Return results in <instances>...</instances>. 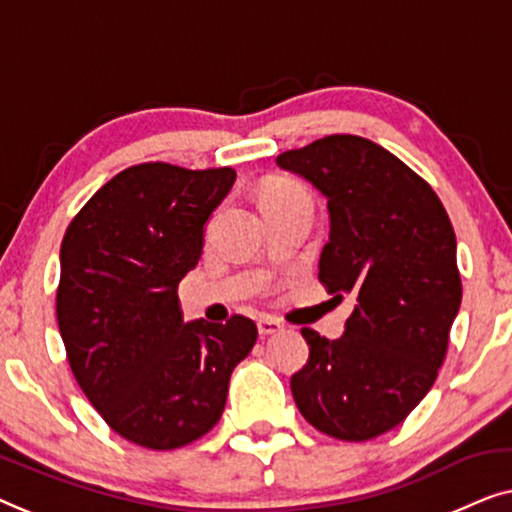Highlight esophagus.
<instances>
[{
	"instance_id": "1",
	"label": "esophagus",
	"mask_w": 512,
	"mask_h": 512,
	"mask_svg": "<svg viewBox=\"0 0 512 512\" xmlns=\"http://www.w3.org/2000/svg\"><path fill=\"white\" fill-rule=\"evenodd\" d=\"M284 330V325H281L279 321H274V318H261V321H258V335L261 337H270V335H277V332H281Z\"/></svg>"
}]
</instances>
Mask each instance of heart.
<instances>
[{"label":"heart","instance_id":"1","mask_svg":"<svg viewBox=\"0 0 512 512\" xmlns=\"http://www.w3.org/2000/svg\"><path fill=\"white\" fill-rule=\"evenodd\" d=\"M286 196H305V194H302L298 187H293V184H288V182H274V184H270L268 189H265L263 203L272 201V198H286Z\"/></svg>","mask_w":512,"mask_h":512}]
</instances>
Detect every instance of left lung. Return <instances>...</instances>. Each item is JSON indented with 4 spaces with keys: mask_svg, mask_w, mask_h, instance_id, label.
I'll use <instances>...</instances> for the list:
<instances>
[{
    "mask_svg": "<svg viewBox=\"0 0 512 512\" xmlns=\"http://www.w3.org/2000/svg\"><path fill=\"white\" fill-rule=\"evenodd\" d=\"M277 166L328 201L318 279L355 295L339 339L302 330L309 360L293 399L332 439H374L416 409L446 358L462 302L453 224L432 187L367 138H321Z\"/></svg>",
    "mask_w": 512,
    "mask_h": 512,
    "instance_id": "obj_1",
    "label": "left lung"
}]
</instances>
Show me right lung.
Listing matches in <instances>:
<instances>
[{
	"instance_id": "add662e5",
	"label": "right lung",
	"mask_w": 512,
	"mask_h": 512,
	"mask_svg": "<svg viewBox=\"0 0 512 512\" xmlns=\"http://www.w3.org/2000/svg\"><path fill=\"white\" fill-rule=\"evenodd\" d=\"M233 182V168L131 166L64 233L57 323L71 372L101 418L143 448L173 450L210 432L235 365L256 344L251 318L184 323L177 298Z\"/></svg>"
}]
</instances>
